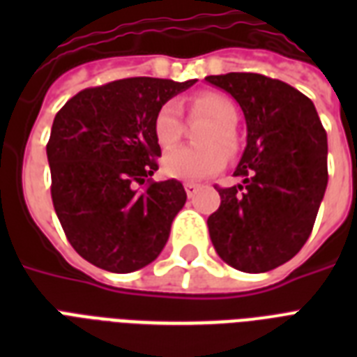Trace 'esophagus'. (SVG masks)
Instances as JSON below:
<instances>
[{
	"instance_id": "34e87169",
	"label": "esophagus",
	"mask_w": 357,
	"mask_h": 357,
	"mask_svg": "<svg viewBox=\"0 0 357 357\" xmlns=\"http://www.w3.org/2000/svg\"><path fill=\"white\" fill-rule=\"evenodd\" d=\"M183 187H185V192H187V196H189V198H192V196H195L196 192H198V189H200V185L192 183V181H187V183H185Z\"/></svg>"
}]
</instances>
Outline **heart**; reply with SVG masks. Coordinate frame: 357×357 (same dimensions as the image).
<instances>
[{
	"instance_id": "heart-1",
	"label": "heart",
	"mask_w": 357,
	"mask_h": 357,
	"mask_svg": "<svg viewBox=\"0 0 357 357\" xmlns=\"http://www.w3.org/2000/svg\"><path fill=\"white\" fill-rule=\"evenodd\" d=\"M190 116H206L211 120L200 135L202 146H179L162 155L161 168L165 176L183 181H198L220 172L228 154L237 150L235 123L238 111L235 103L218 92H200L189 100ZM153 139L161 148H170L179 140L183 126L179 109L174 102L162 103L153 116Z\"/></svg>"
}]
</instances>
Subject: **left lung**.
<instances>
[{
	"instance_id": "8db88e82",
	"label": "left lung",
	"mask_w": 357,
	"mask_h": 357,
	"mask_svg": "<svg viewBox=\"0 0 357 357\" xmlns=\"http://www.w3.org/2000/svg\"><path fill=\"white\" fill-rule=\"evenodd\" d=\"M229 92L246 119V148L218 189L207 218L217 254L237 271L266 272L298 254L315 224L328 185L326 131L310 98L280 79L231 72L207 75Z\"/></svg>"
}]
</instances>
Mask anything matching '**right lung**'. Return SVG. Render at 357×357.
<instances>
[{"label":"right lung","mask_w":357,"mask_h":357,"mask_svg":"<svg viewBox=\"0 0 357 357\" xmlns=\"http://www.w3.org/2000/svg\"><path fill=\"white\" fill-rule=\"evenodd\" d=\"M128 77L77 92L55 114L46 151L52 200L77 254L103 271H139L161 254L187 192L153 181V116L195 85Z\"/></svg>","instance_id":"right-lung-1"}]
</instances>
